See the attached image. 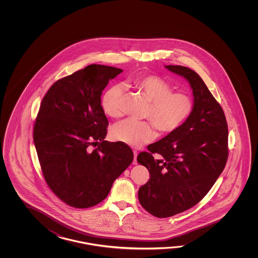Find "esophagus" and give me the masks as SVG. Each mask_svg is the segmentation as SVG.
I'll list each match as a JSON object with an SVG mask.
<instances>
[{"label":"esophagus","instance_id":"obj_1","mask_svg":"<svg viewBox=\"0 0 258 258\" xmlns=\"http://www.w3.org/2000/svg\"><path fill=\"white\" fill-rule=\"evenodd\" d=\"M137 150H134V160H133V164H137Z\"/></svg>","mask_w":258,"mask_h":258}]
</instances>
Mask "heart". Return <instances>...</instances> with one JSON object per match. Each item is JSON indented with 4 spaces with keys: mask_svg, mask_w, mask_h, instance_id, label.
Returning <instances> with one entry per match:
<instances>
[{
    "mask_svg": "<svg viewBox=\"0 0 258 258\" xmlns=\"http://www.w3.org/2000/svg\"><path fill=\"white\" fill-rule=\"evenodd\" d=\"M130 85L151 102L146 114L151 122L134 119L119 121L110 130V136L114 140L134 148L142 147L157 137L155 126L161 134H172L179 130L194 112L195 100L192 96L174 92V88L161 77H138L131 80ZM123 96L124 88L121 85H113L105 91L100 104L107 115L111 118L121 115Z\"/></svg>",
    "mask_w": 258,
    "mask_h": 258,
    "instance_id": "b5f03b06",
    "label": "heart"
}]
</instances>
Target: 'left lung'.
Listing matches in <instances>:
<instances>
[{"label":"left lung","instance_id":"1","mask_svg":"<svg viewBox=\"0 0 258 258\" xmlns=\"http://www.w3.org/2000/svg\"><path fill=\"white\" fill-rule=\"evenodd\" d=\"M165 67L189 82L195 110L179 130L137 156L150 174L138 190V199L157 218L179 214L200 202L224 170L229 155L224 111L203 79L188 67Z\"/></svg>","mask_w":258,"mask_h":258}]
</instances>
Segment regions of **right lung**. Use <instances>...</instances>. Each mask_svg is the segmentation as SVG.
I'll use <instances>...</instances> for the list:
<instances>
[{
	"instance_id": "obj_1",
	"label": "right lung",
	"mask_w": 258,
	"mask_h": 258,
	"mask_svg": "<svg viewBox=\"0 0 258 258\" xmlns=\"http://www.w3.org/2000/svg\"><path fill=\"white\" fill-rule=\"evenodd\" d=\"M122 70L90 64L59 79L44 96L33 139L44 179L62 202L88 209L104 200L134 154L104 140L109 121L100 96ZM91 145L98 146L93 151Z\"/></svg>"
}]
</instances>
